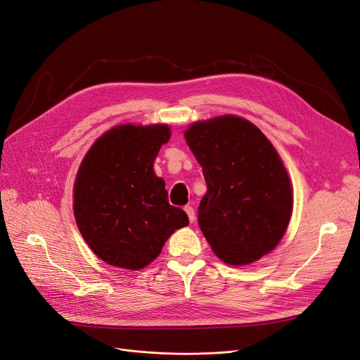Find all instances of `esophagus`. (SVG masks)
Segmentation results:
<instances>
[{"label":"esophagus","mask_w":360,"mask_h":360,"mask_svg":"<svg viewBox=\"0 0 360 360\" xmlns=\"http://www.w3.org/2000/svg\"><path fill=\"white\" fill-rule=\"evenodd\" d=\"M184 210H185L186 216H188V219H190V222L193 224V222L195 221V212H194V209H193L191 206H185V207H184Z\"/></svg>","instance_id":"34e87169"}]
</instances>
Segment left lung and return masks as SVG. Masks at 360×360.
Listing matches in <instances>:
<instances>
[{
    "label": "left lung",
    "mask_w": 360,
    "mask_h": 360,
    "mask_svg": "<svg viewBox=\"0 0 360 360\" xmlns=\"http://www.w3.org/2000/svg\"><path fill=\"white\" fill-rule=\"evenodd\" d=\"M185 139L207 185L198 225L216 256L247 264L272 252L288 226L292 191L269 139L237 116L197 122Z\"/></svg>",
    "instance_id": "left-lung-1"
}]
</instances>
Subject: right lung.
Here are the masks:
<instances>
[{
  "label": "right lung",
  "mask_w": 360,
  "mask_h": 360,
  "mask_svg": "<svg viewBox=\"0 0 360 360\" xmlns=\"http://www.w3.org/2000/svg\"><path fill=\"white\" fill-rule=\"evenodd\" d=\"M170 138L166 124H123L97 139L75 182V217L101 260L136 271L150 264L188 216L169 205L154 159Z\"/></svg>",
  "instance_id": "obj_1"
}]
</instances>
